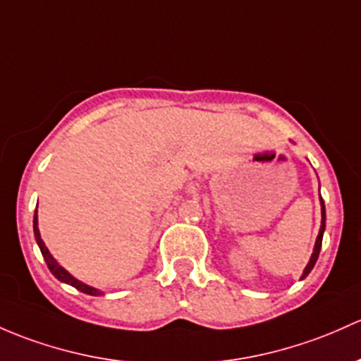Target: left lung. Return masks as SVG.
<instances>
[{"mask_svg":"<svg viewBox=\"0 0 361 361\" xmlns=\"http://www.w3.org/2000/svg\"><path fill=\"white\" fill-rule=\"evenodd\" d=\"M320 206H322V225H320V231H318V237H317V242H314V249H313V254H311L310 257V263L306 264L305 271H302L301 279H306V276L310 275V271L313 270L314 263H317L318 259V254H320V249H322V238H324V231H325V204H324V199L320 197Z\"/></svg>","mask_w":361,"mask_h":361,"instance_id":"8db88e82","label":"left lung"}]
</instances>
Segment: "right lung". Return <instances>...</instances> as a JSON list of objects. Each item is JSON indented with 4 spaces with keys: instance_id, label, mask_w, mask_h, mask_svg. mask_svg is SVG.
I'll use <instances>...</instances> for the list:
<instances>
[{
    "instance_id": "1",
    "label": "right lung",
    "mask_w": 361,
    "mask_h": 361,
    "mask_svg": "<svg viewBox=\"0 0 361 361\" xmlns=\"http://www.w3.org/2000/svg\"><path fill=\"white\" fill-rule=\"evenodd\" d=\"M34 237H36V242H37V245H39L41 254H43L44 261H47L48 268H50V271L53 273V275H55V279H59L60 282H63V283H69V286L75 287L78 290L85 292V294H90V295L104 294V292L94 289V287H90V286H86V283L79 282V280L74 279V276H72L71 273L66 270V268H62L59 263H56L55 257L51 256L50 250H48L47 245H44L43 238H41V235H39V228H37V209L34 211Z\"/></svg>"
}]
</instances>
